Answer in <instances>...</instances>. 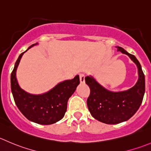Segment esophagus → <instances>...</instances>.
<instances>
[{"label": "esophagus", "instance_id": "obj_1", "mask_svg": "<svg viewBox=\"0 0 151 151\" xmlns=\"http://www.w3.org/2000/svg\"><path fill=\"white\" fill-rule=\"evenodd\" d=\"M80 81L81 83H85V75L83 74H80Z\"/></svg>", "mask_w": 151, "mask_h": 151}]
</instances>
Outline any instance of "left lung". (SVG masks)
<instances>
[{
	"mask_svg": "<svg viewBox=\"0 0 151 151\" xmlns=\"http://www.w3.org/2000/svg\"><path fill=\"white\" fill-rule=\"evenodd\" d=\"M117 51L129 56L137 65L139 80L134 87L125 91L112 92L102 87L92 77L85 78L90 88L87 105L91 114L97 120L111 125L125 122L134 116L142 102L145 91V74L138 60L122 47L118 46Z\"/></svg>",
	"mask_w": 151,
	"mask_h": 151,
	"instance_id": "obj_1",
	"label": "left lung"
}]
</instances>
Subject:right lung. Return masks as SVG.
Masks as SVG:
<instances>
[{
    "label": "right lung",
    "instance_id": "1",
    "mask_svg": "<svg viewBox=\"0 0 151 151\" xmlns=\"http://www.w3.org/2000/svg\"><path fill=\"white\" fill-rule=\"evenodd\" d=\"M33 46L34 44L29 49ZM24 52L20 55L11 74L12 93L16 105L20 112L32 122L41 125L55 123L65 115L68 99L80 84L79 76L59 83L46 93L30 94L20 88L16 79V70Z\"/></svg>",
    "mask_w": 151,
    "mask_h": 151
}]
</instances>
